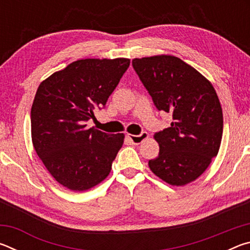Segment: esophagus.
I'll return each mask as SVG.
<instances>
[{
  "label": "esophagus",
  "mask_w": 250,
  "mask_h": 250,
  "mask_svg": "<svg viewBox=\"0 0 250 250\" xmlns=\"http://www.w3.org/2000/svg\"><path fill=\"white\" fill-rule=\"evenodd\" d=\"M149 137V134L146 131H143L140 134L135 135V134H128V138L129 140L133 143V145H140L143 141L146 140V139Z\"/></svg>",
  "instance_id": "esophagus-1"
}]
</instances>
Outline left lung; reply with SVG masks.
Wrapping results in <instances>:
<instances>
[{"label":"left lung","mask_w":250,"mask_h":250,"mask_svg":"<svg viewBox=\"0 0 250 250\" xmlns=\"http://www.w3.org/2000/svg\"><path fill=\"white\" fill-rule=\"evenodd\" d=\"M132 66L156 109L173 118L168 128L154 134L160 152L149 161L151 171L171 185L195 181L221 146L223 112L216 91L204 76L174 56L134 58Z\"/></svg>","instance_id":"obj_1"}]
</instances>
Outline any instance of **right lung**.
<instances>
[{"label": "right lung", "instance_id": "right-lung-1", "mask_svg": "<svg viewBox=\"0 0 250 250\" xmlns=\"http://www.w3.org/2000/svg\"><path fill=\"white\" fill-rule=\"evenodd\" d=\"M130 59H80L40 84L31 110L33 146L59 184L82 192L103 182L124 133L87 128L128 69Z\"/></svg>", "mask_w": 250, "mask_h": 250}]
</instances>
